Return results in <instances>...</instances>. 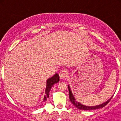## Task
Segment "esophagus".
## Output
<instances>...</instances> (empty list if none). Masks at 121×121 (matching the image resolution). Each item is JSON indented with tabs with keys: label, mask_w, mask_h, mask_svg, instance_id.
<instances>
[{
	"label": "esophagus",
	"mask_w": 121,
	"mask_h": 121,
	"mask_svg": "<svg viewBox=\"0 0 121 121\" xmlns=\"http://www.w3.org/2000/svg\"><path fill=\"white\" fill-rule=\"evenodd\" d=\"M59 77L60 79H64L66 77V74H67V72H66L65 70H60V71L59 73Z\"/></svg>",
	"instance_id": "esophagus-1"
}]
</instances>
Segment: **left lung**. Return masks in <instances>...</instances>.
<instances>
[{
    "label": "left lung",
    "mask_w": 121,
    "mask_h": 121,
    "mask_svg": "<svg viewBox=\"0 0 121 121\" xmlns=\"http://www.w3.org/2000/svg\"><path fill=\"white\" fill-rule=\"evenodd\" d=\"M68 90H69V98H70V100L71 102V103L74 105L76 108H78V109L79 110H96V109H99L100 108H103L104 107H105L110 102V100H111V99L112 98L113 96L111 97L107 101L104 102V103L101 104H99L98 105H95V106H87V105H83L82 104H81L80 102H78L76 100V98H74V96L73 95V93L71 91V90L70 88V85H68Z\"/></svg>",
    "instance_id": "left-lung-1"
}]
</instances>
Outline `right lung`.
<instances>
[{
    "instance_id": "add662e5",
    "label": "right lung",
    "mask_w": 121,
    "mask_h": 121,
    "mask_svg": "<svg viewBox=\"0 0 121 121\" xmlns=\"http://www.w3.org/2000/svg\"><path fill=\"white\" fill-rule=\"evenodd\" d=\"M59 76L57 73H56L53 76L51 77L50 78H49L48 79H47V86H46L45 89L46 95L44 96V98H43V102H45V100H47V98H48L49 92H50L52 86L54 84L59 82Z\"/></svg>"
}]
</instances>
